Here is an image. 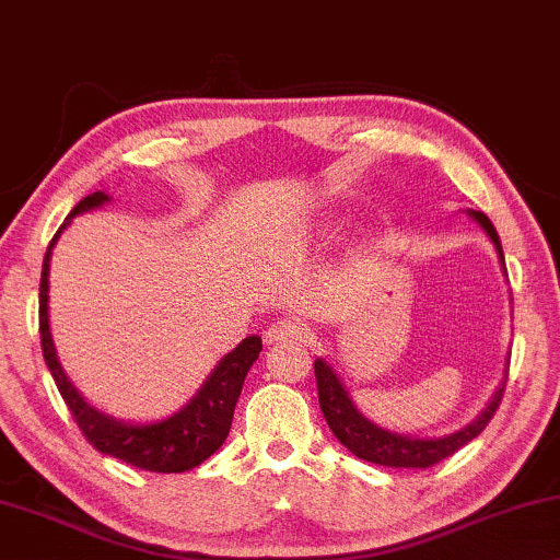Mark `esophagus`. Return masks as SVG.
<instances>
[{"label": "esophagus", "mask_w": 560, "mask_h": 560, "mask_svg": "<svg viewBox=\"0 0 560 560\" xmlns=\"http://www.w3.org/2000/svg\"><path fill=\"white\" fill-rule=\"evenodd\" d=\"M306 337V327L294 317L279 319L266 329V345H287V342H302Z\"/></svg>", "instance_id": "obj_1"}]
</instances>
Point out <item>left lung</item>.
Masks as SVG:
<instances>
[{"mask_svg":"<svg viewBox=\"0 0 560 560\" xmlns=\"http://www.w3.org/2000/svg\"><path fill=\"white\" fill-rule=\"evenodd\" d=\"M471 220H477V225L490 235V241L494 243V250L500 256V266L502 273L508 277L505 269V254H502V243L500 235L494 231V225L490 223V218L479 210H467ZM314 375H317V393H319V408L325 413V419L332 429V434L340 439L342 446H348L352 454L360 456V459L381 464V467H396V469H427L434 467L441 459L452 456L454 452H459L464 444H469L471 439H477L482 434L487 423L492 421L494 411H498L502 393H505V383H508V370L505 377H502L500 388L494 390V396L482 413L477 416L475 421L467 423V427L454 431V434L446 436H408V434H396V431H388L383 427H377L358 411V406L352 404L348 388H345L340 377L325 358L314 360Z\"/></svg>","mask_w":560,"mask_h":560,"instance_id":"left-lung-1","label":"left lung"}]
</instances>
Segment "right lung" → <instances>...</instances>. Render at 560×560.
I'll use <instances>...</instances> for the list:
<instances>
[{
    "mask_svg": "<svg viewBox=\"0 0 560 560\" xmlns=\"http://www.w3.org/2000/svg\"><path fill=\"white\" fill-rule=\"evenodd\" d=\"M106 192H93L75 205L73 212L66 218V223L58 228L55 238L47 246L45 261H43V279H40V340H43V358L50 368V375L55 377L62 400H66L70 413L89 439V444L98 448L101 454L121 459L131 467L144 471H162V475H172V471H187L198 467L208 456H212L223 446L233 423V411L238 404L243 381H246L248 370L258 360L261 352V337L250 335L243 340L238 348L218 362L215 370L208 375V381L200 385V390L190 398V404L179 408L177 413L167 416L162 421L149 423H131L114 419L96 406L85 400L70 377L62 370L58 352H55V342L50 335V314H47V289H50V256L52 246L58 243L60 233L70 225V220L81 212L96 210L106 205Z\"/></svg>",
    "mask_w": 560,
    "mask_h": 560,
    "instance_id": "add662e5",
    "label": "right lung"
}]
</instances>
